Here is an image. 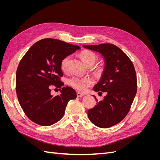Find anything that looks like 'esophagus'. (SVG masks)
<instances>
[{
    "instance_id": "esophagus-1",
    "label": "esophagus",
    "mask_w": 160,
    "mask_h": 160,
    "mask_svg": "<svg viewBox=\"0 0 160 160\" xmlns=\"http://www.w3.org/2000/svg\"><path fill=\"white\" fill-rule=\"evenodd\" d=\"M77 97H82L84 96V94L81 93H80V92H77Z\"/></svg>"
}]
</instances>
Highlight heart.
Instances as JSON below:
<instances>
[{
    "mask_svg": "<svg viewBox=\"0 0 160 160\" xmlns=\"http://www.w3.org/2000/svg\"><path fill=\"white\" fill-rule=\"evenodd\" d=\"M80 56L87 65H93L97 60V56L89 50H83L80 53ZM70 56L65 57L60 63V68L63 72H67L69 69V64L70 62ZM94 83L93 80L90 77H82L79 76H73L69 80V84L79 91L84 92Z\"/></svg>",
    "mask_w": 160,
    "mask_h": 160,
    "instance_id": "heart-1",
    "label": "heart"
}]
</instances>
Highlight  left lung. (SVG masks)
<instances>
[{
  "instance_id": "1",
  "label": "left lung",
  "mask_w": 160,
  "mask_h": 160,
  "mask_svg": "<svg viewBox=\"0 0 160 160\" xmlns=\"http://www.w3.org/2000/svg\"><path fill=\"white\" fill-rule=\"evenodd\" d=\"M98 52L105 59V69L94 91L106 92L104 100L88 110L90 121L97 127L107 128L119 123L127 116L137 93V77L133 63L122 50L110 43L83 45Z\"/></svg>"
}]
</instances>
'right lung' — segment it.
I'll use <instances>...</instances> for the list:
<instances>
[{"mask_svg": "<svg viewBox=\"0 0 160 160\" xmlns=\"http://www.w3.org/2000/svg\"><path fill=\"white\" fill-rule=\"evenodd\" d=\"M80 48L47 38L33 44L21 59L16 72L15 89L21 107L32 122L44 127L57 122L63 117L68 102L77 98L74 89L63 87L60 63ZM51 85L60 88V96L51 95Z\"/></svg>", "mask_w": 160, "mask_h": 160, "instance_id": "1", "label": "right lung"}]
</instances>
